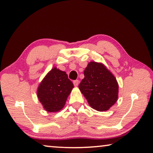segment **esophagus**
<instances>
[{
    "label": "esophagus",
    "instance_id": "esophagus-1",
    "mask_svg": "<svg viewBox=\"0 0 153 153\" xmlns=\"http://www.w3.org/2000/svg\"><path fill=\"white\" fill-rule=\"evenodd\" d=\"M73 83H74V84L75 86H77L79 85V82L78 79H76V80H74V81L73 82Z\"/></svg>",
    "mask_w": 153,
    "mask_h": 153
}]
</instances>
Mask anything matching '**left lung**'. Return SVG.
Segmentation results:
<instances>
[{"mask_svg": "<svg viewBox=\"0 0 153 153\" xmlns=\"http://www.w3.org/2000/svg\"><path fill=\"white\" fill-rule=\"evenodd\" d=\"M79 88L92 108L107 111L118 98L119 86L113 75L101 63L90 62L84 72Z\"/></svg>", "mask_w": 153, "mask_h": 153, "instance_id": "obj_1", "label": "left lung"}]
</instances>
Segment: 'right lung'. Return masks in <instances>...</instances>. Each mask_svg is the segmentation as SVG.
<instances>
[{
	"label": "right lung",
	"mask_w": 153,
	"mask_h": 153,
	"mask_svg": "<svg viewBox=\"0 0 153 153\" xmlns=\"http://www.w3.org/2000/svg\"><path fill=\"white\" fill-rule=\"evenodd\" d=\"M74 84L65 71L54 67L38 88V99L48 112H57L64 107Z\"/></svg>",
	"instance_id": "1"
}]
</instances>
